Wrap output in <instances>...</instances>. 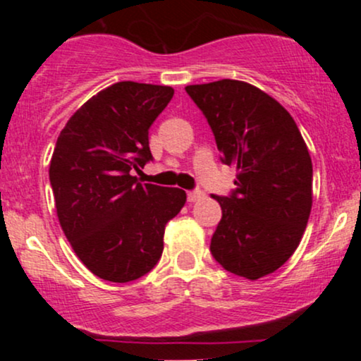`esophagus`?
Returning <instances> with one entry per match:
<instances>
[{
  "mask_svg": "<svg viewBox=\"0 0 361 361\" xmlns=\"http://www.w3.org/2000/svg\"><path fill=\"white\" fill-rule=\"evenodd\" d=\"M186 198H188V202H197L204 198V192L202 190H190V192H186Z\"/></svg>",
  "mask_w": 361,
  "mask_h": 361,
  "instance_id": "34e87169",
  "label": "esophagus"
}]
</instances>
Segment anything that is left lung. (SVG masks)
<instances>
[{"label": "left lung", "mask_w": 361, "mask_h": 361, "mask_svg": "<svg viewBox=\"0 0 361 361\" xmlns=\"http://www.w3.org/2000/svg\"><path fill=\"white\" fill-rule=\"evenodd\" d=\"M214 132L235 188L214 195L222 219L210 252L224 270L258 280L299 246L312 207V161L299 127L279 102L247 82L186 86Z\"/></svg>", "instance_id": "left-lung-1"}]
</instances>
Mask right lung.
I'll use <instances>...</instances> for the list:
<instances>
[{
	"mask_svg": "<svg viewBox=\"0 0 361 361\" xmlns=\"http://www.w3.org/2000/svg\"><path fill=\"white\" fill-rule=\"evenodd\" d=\"M175 91L122 81L100 91L69 118L49 168L57 217L86 268L126 283L156 267L166 224L185 205L180 188L139 183L152 161L149 127Z\"/></svg>",
	"mask_w": 361,
	"mask_h": 361,
	"instance_id": "1",
	"label": "right lung"
}]
</instances>
